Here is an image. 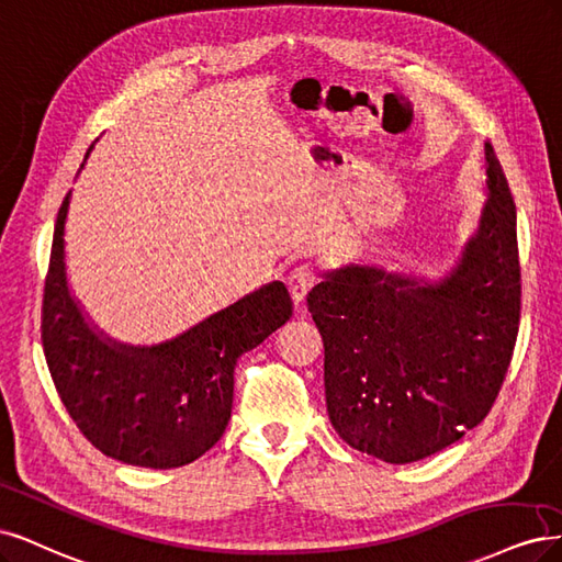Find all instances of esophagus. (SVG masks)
Returning a JSON list of instances; mask_svg holds the SVG:
<instances>
[{
	"mask_svg": "<svg viewBox=\"0 0 562 562\" xmlns=\"http://www.w3.org/2000/svg\"><path fill=\"white\" fill-rule=\"evenodd\" d=\"M319 276H317V268L313 263H299L292 270H289V278H286V286H289V294L296 303H301L307 292L317 284Z\"/></svg>",
	"mask_w": 562,
	"mask_h": 562,
	"instance_id": "1",
	"label": "esophagus"
}]
</instances>
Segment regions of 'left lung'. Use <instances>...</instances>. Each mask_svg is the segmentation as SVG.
Wrapping results in <instances>:
<instances>
[{
    "label": "left lung",
    "mask_w": 562,
    "mask_h": 562,
    "mask_svg": "<svg viewBox=\"0 0 562 562\" xmlns=\"http://www.w3.org/2000/svg\"><path fill=\"white\" fill-rule=\"evenodd\" d=\"M479 231L439 282L346 266L307 294L340 439L392 464L460 441L491 413L518 336L516 205L485 142Z\"/></svg>",
    "instance_id": "1"
}]
</instances>
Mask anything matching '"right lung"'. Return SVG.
Here are the masks:
<instances>
[{
	"label": "right lung",
	"instance_id": "1",
	"mask_svg": "<svg viewBox=\"0 0 562 562\" xmlns=\"http://www.w3.org/2000/svg\"><path fill=\"white\" fill-rule=\"evenodd\" d=\"M69 195L53 233L42 305L53 385L69 418L106 458L149 469L184 467L222 439L238 357L292 317V299L282 282H270L160 346L102 338L67 286L63 235Z\"/></svg>",
	"mask_w": 562,
	"mask_h": 562
}]
</instances>
